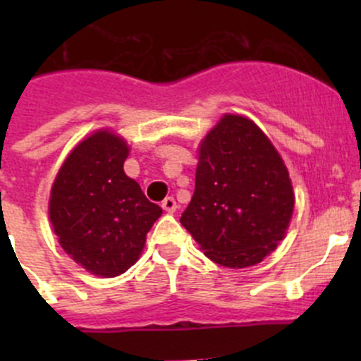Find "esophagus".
I'll list each match as a JSON object with an SVG mask.
<instances>
[{"label": "esophagus", "mask_w": 361, "mask_h": 361, "mask_svg": "<svg viewBox=\"0 0 361 361\" xmlns=\"http://www.w3.org/2000/svg\"><path fill=\"white\" fill-rule=\"evenodd\" d=\"M160 206H162V209L167 211V213H174L178 207V204H176V201H174V197H166Z\"/></svg>", "instance_id": "1"}]
</instances>
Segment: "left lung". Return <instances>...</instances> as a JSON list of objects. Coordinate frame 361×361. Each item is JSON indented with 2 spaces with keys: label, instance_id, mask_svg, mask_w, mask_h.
<instances>
[{
  "label": "left lung",
  "instance_id": "left-lung-1",
  "mask_svg": "<svg viewBox=\"0 0 361 361\" xmlns=\"http://www.w3.org/2000/svg\"><path fill=\"white\" fill-rule=\"evenodd\" d=\"M288 169L257 123L225 115L199 148L195 190L180 221L207 258L232 269L264 260L293 213Z\"/></svg>",
  "mask_w": 361,
  "mask_h": 361
}]
</instances>
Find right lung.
Instances as JSON below:
<instances>
[{"mask_svg":"<svg viewBox=\"0 0 361 361\" xmlns=\"http://www.w3.org/2000/svg\"><path fill=\"white\" fill-rule=\"evenodd\" d=\"M127 155L122 137L97 130L68 155L50 192V221L63 250L103 278L136 264L162 214L123 173Z\"/></svg>","mask_w":361,"mask_h":361,"instance_id":"add662e5","label":"right lung"}]
</instances>
